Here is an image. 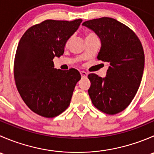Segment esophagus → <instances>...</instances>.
<instances>
[{
    "mask_svg": "<svg viewBox=\"0 0 154 154\" xmlns=\"http://www.w3.org/2000/svg\"><path fill=\"white\" fill-rule=\"evenodd\" d=\"M80 74H81V76H82V77H83V78H84V77H87V75H88V74H87L86 72H85V71H80Z\"/></svg>",
    "mask_w": 154,
    "mask_h": 154,
    "instance_id": "esophagus-1",
    "label": "esophagus"
}]
</instances>
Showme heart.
<instances>
[{
  "instance_id": "obj_1",
  "label": "heart",
  "mask_w": 154,
  "mask_h": 154,
  "mask_svg": "<svg viewBox=\"0 0 154 154\" xmlns=\"http://www.w3.org/2000/svg\"><path fill=\"white\" fill-rule=\"evenodd\" d=\"M92 35V33H89V34H88V35Z\"/></svg>"
}]
</instances>
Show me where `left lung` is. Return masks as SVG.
<instances>
[{"instance_id":"left-lung-1","label":"left lung","mask_w":154,"mask_h":154,"mask_svg":"<svg viewBox=\"0 0 154 154\" xmlns=\"http://www.w3.org/2000/svg\"><path fill=\"white\" fill-rule=\"evenodd\" d=\"M83 25L100 38L97 59L109 66L103 78L88 74L89 97L101 112L117 114L129 106L140 86L144 66L142 43L132 29L114 18H96Z\"/></svg>"}]
</instances>
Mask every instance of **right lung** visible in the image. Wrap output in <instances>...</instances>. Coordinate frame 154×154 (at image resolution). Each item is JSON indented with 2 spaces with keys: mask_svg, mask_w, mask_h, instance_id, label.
Segmentation results:
<instances>
[{
  "mask_svg": "<svg viewBox=\"0 0 154 154\" xmlns=\"http://www.w3.org/2000/svg\"><path fill=\"white\" fill-rule=\"evenodd\" d=\"M82 21L46 20L29 27L20 39L14 63L15 84L26 105L39 116L54 118L69 106L81 75L75 68H54L53 60L64 54Z\"/></svg>",
  "mask_w": 154,
  "mask_h": 154,
  "instance_id": "obj_1",
  "label": "right lung"
}]
</instances>
